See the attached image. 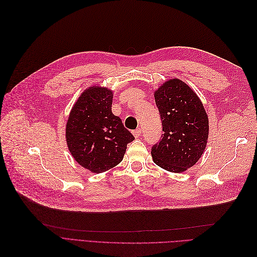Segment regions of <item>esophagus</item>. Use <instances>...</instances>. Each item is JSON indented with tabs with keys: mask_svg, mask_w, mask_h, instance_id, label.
Listing matches in <instances>:
<instances>
[{
	"mask_svg": "<svg viewBox=\"0 0 257 257\" xmlns=\"http://www.w3.org/2000/svg\"><path fill=\"white\" fill-rule=\"evenodd\" d=\"M133 135H134L135 137H139V136L142 135V130H141V128L134 130V131H133Z\"/></svg>",
	"mask_w": 257,
	"mask_h": 257,
	"instance_id": "1",
	"label": "esophagus"
}]
</instances>
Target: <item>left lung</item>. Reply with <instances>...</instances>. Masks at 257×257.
<instances>
[{"label":"left lung","mask_w":257,"mask_h":257,"mask_svg":"<svg viewBox=\"0 0 257 257\" xmlns=\"http://www.w3.org/2000/svg\"><path fill=\"white\" fill-rule=\"evenodd\" d=\"M154 98L164 134L151 148L152 159L168 172H184L205 151L209 132L205 108L196 93L176 78L155 91Z\"/></svg>","instance_id":"left-lung-1"}]
</instances>
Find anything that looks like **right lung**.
<instances>
[{"label":"right lung","instance_id":"1","mask_svg":"<svg viewBox=\"0 0 257 257\" xmlns=\"http://www.w3.org/2000/svg\"><path fill=\"white\" fill-rule=\"evenodd\" d=\"M112 93L91 87L75 103L66 123V143L76 162L93 173H103L123 160L135 137L111 112Z\"/></svg>","mask_w":257,"mask_h":257}]
</instances>
